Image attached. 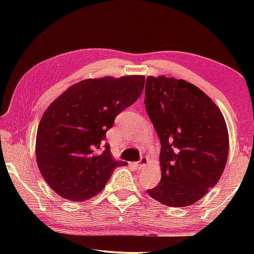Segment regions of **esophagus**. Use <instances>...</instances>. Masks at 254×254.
Listing matches in <instances>:
<instances>
[{
  "mask_svg": "<svg viewBox=\"0 0 254 254\" xmlns=\"http://www.w3.org/2000/svg\"><path fill=\"white\" fill-rule=\"evenodd\" d=\"M136 166L139 167L140 169H142V168H144L145 166H148V158L147 157H141V159H140V161L136 163Z\"/></svg>",
  "mask_w": 254,
  "mask_h": 254,
  "instance_id": "34e87169",
  "label": "esophagus"
}]
</instances>
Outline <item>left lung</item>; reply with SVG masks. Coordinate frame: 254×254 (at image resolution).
I'll list each match as a JSON object with an SVG mask.
<instances>
[{
	"label": "left lung",
	"mask_w": 254,
	"mask_h": 254,
	"mask_svg": "<svg viewBox=\"0 0 254 254\" xmlns=\"http://www.w3.org/2000/svg\"><path fill=\"white\" fill-rule=\"evenodd\" d=\"M144 104L161 143V179L148 194L170 207L192 205L224 171L229 154L224 117L198 87L173 77H147Z\"/></svg>",
	"instance_id": "1"
}]
</instances>
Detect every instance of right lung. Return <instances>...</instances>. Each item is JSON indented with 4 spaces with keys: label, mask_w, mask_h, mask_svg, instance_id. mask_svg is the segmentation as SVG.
I'll use <instances>...</instances> for the list:
<instances>
[{
    "label": "right lung",
    "mask_w": 254,
    "mask_h": 254,
    "mask_svg": "<svg viewBox=\"0 0 254 254\" xmlns=\"http://www.w3.org/2000/svg\"><path fill=\"white\" fill-rule=\"evenodd\" d=\"M144 87V76L103 77L70 86L49 105L37 131L42 177L63 198L80 201L103 190L115 168L106 132Z\"/></svg>",
    "instance_id": "obj_1"
}]
</instances>
